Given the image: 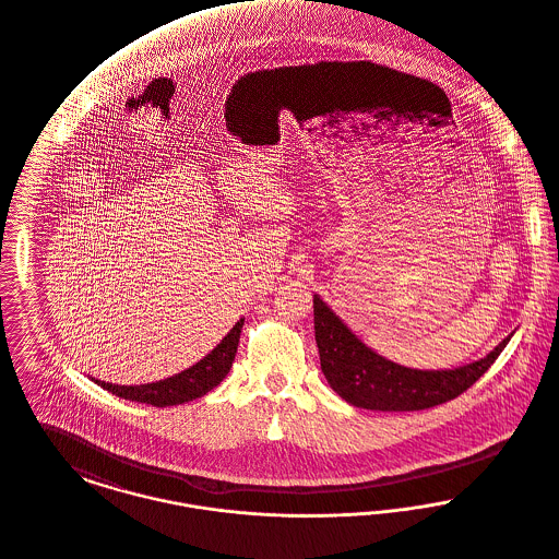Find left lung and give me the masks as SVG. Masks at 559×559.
I'll return each mask as SVG.
<instances>
[{
  "instance_id": "left-lung-1",
  "label": "left lung",
  "mask_w": 559,
  "mask_h": 559,
  "mask_svg": "<svg viewBox=\"0 0 559 559\" xmlns=\"http://www.w3.org/2000/svg\"><path fill=\"white\" fill-rule=\"evenodd\" d=\"M511 335L479 361L454 369H412L371 350L321 296H314V337L321 369L335 393L362 409L418 412L456 399L490 369Z\"/></svg>"
}]
</instances>
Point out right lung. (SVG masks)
<instances>
[{
    "label": "right lung",
    "mask_w": 559,
    "mask_h": 559,
    "mask_svg": "<svg viewBox=\"0 0 559 559\" xmlns=\"http://www.w3.org/2000/svg\"><path fill=\"white\" fill-rule=\"evenodd\" d=\"M242 323H245V319H240L230 329V333L204 359H200L197 365L183 369L181 373L165 378L160 382L139 384V386H118V384L95 380V384H99L100 389H105L116 396L136 401V403H147L154 407H168V405L194 401L198 396L213 391L228 376L231 361L236 357Z\"/></svg>",
    "instance_id": "add662e5"
}]
</instances>
